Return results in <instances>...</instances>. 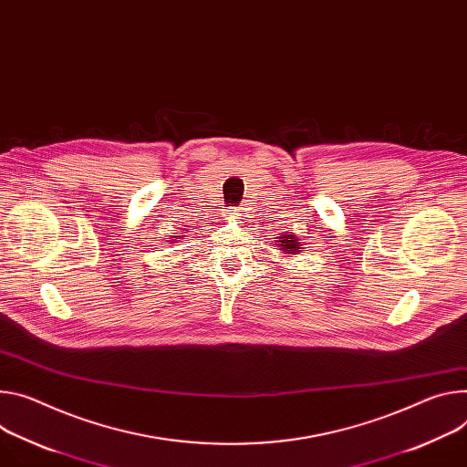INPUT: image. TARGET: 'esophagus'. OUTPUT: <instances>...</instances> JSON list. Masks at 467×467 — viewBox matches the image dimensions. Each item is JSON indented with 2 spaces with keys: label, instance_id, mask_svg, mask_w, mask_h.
Here are the masks:
<instances>
[{
  "label": "esophagus",
  "instance_id": "esophagus-1",
  "mask_svg": "<svg viewBox=\"0 0 467 467\" xmlns=\"http://www.w3.org/2000/svg\"><path fill=\"white\" fill-rule=\"evenodd\" d=\"M234 212H236V214H238V212H244V210H242V208H238V210H234Z\"/></svg>",
  "mask_w": 467,
  "mask_h": 467
}]
</instances>
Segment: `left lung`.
Masks as SVG:
<instances>
[{
    "mask_svg": "<svg viewBox=\"0 0 467 467\" xmlns=\"http://www.w3.org/2000/svg\"><path fill=\"white\" fill-rule=\"evenodd\" d=\"M281 240V245H283V249L286 251V253H294V255H296V249H298V251H302V247H298L300 244H298V238H296L294 234H286V236H279Z\"/></svg>",
    "mask_w": 467,
    "mask_h": 467,
    "instance_id": "8db88e82",
    "label": "left lung"
}]
</instances>
